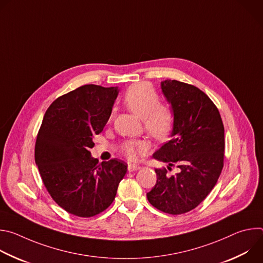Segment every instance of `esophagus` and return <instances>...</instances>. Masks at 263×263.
<instances>
[{
  "instance_id": "1",
  "label": "esophagus",
  "mask_w": 263,
  "mask_h": 263,
  "mask_svg": "<svg viewBox=\"0 0 263 263\" xmlns=\"http://www.w3.org/2000/svg\"><path fill=\"white\" fill-rule=\"evenodd\" d=\"M141 166L140 165H136V164H128V171L129 172H136L138 170H140Z\"/></svg>"
}]
</instances>
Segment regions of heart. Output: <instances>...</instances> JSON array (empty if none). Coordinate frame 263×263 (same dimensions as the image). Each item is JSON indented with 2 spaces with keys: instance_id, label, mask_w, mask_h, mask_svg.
Wrapping results in <instances>:
<instances>
[{
  "instance_id": "b5f03b06",
  "label": "heart",
  "mask_w": 263,
  "mask_h": 263,
  "mask_svg": "<svg viewBox=\"0 0 263 263\" xmlns=\"http://www.w3.org/2000/svg\"><path fill=\"white\" fill-rule=\"evenodd\" d=\"M124 105L142 120L145 132L157 140L166 139L173 131L175 118L173 110L165 104L159 103L155 88L147 83L131 86L123 98ZM120 151L131 162L139 159L147 151V143L141 139L124 141Z\"/></svg>"
}]
</instances>
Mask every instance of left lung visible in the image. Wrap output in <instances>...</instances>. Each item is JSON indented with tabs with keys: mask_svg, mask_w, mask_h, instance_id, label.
Listing matches in <instances>:
<instances>
[{
	"mask_svg": "<svg viewBox=\"0 0 263 263\" xmlns=\"http://www.w3.org/2000/svg\"><path fill=\"white\" fill-rule=\"evenodd\" d=\"M161 89L175 123L172 139L153 155L168 166L155 168L157 181L146 197L158 210L177 215L195 209L215 186L223 166V124L217 107L198 87L165 80ZM172 166L178 173L168 175Z\"/></svg>",
	"mask_w": 263,
	"mask_h": 263,
	"instance_id": "left-lung-1",
	"label": "left lung"
}]
</instances>
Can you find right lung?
I'll return each mask as SVG.
<instances>
[{"instance_id": "add662e5", "label": "right lung", "mask_w": 263, "mask_h": 263, "mask_svg": "<svg viewBox=\"0 0 263 263\" xmlns=\"http://www.w3.org/2000/svg\"><path fill=\"white\" fill-rule=\"evenodd\" d=\"M117 87L87 84L57 98L46 111L35 142V162L52 199L65 211L91 217L114 202L127 164H98L92 138L103 131Z\"/></svg>"}]
</instances>
